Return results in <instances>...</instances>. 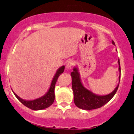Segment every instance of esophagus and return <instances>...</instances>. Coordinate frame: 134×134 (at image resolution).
Returning a JSON list of instances; mask_svg holds the SVG:
<instances>
[{
	"instance_id": "esophagus-1",
	"label": "esophagus",
	"mask_w": 134,
	"mask_h": 134,
	"mask_svg": "<svg viewBox=\"0 0 134 134\" xmlns=\"http://www.w3.org/2000/svg\"><path fill=\"white\" fill-rule=\"evenodd\" d=\"M74 65V62L73 60H69L68 62L67 65H66V68L67 69H70L73 65Z\"/></svg>"
}]
</instances>
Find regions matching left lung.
I'll return each mask as SVG.
<instances>
[{
    "mask_svg": "<svg viewBox=\"0 0 134 134\" xmlns=\"http://www.w3.org/2000/svg\"><path fill=\"white\" fill-rule=\"evenodd\" d=\"M112 44L115 46L114 41ZM119 72H121L120 60L118 61ZM72 77V88L74 93V102L77 107L83 110H93L98 109L107 104L114 96L118 88L120 80V75L119 76V83L112 92L107 95H98L93 93L92 91L86 88L82 83L80 74L77 67H74L73 71L71 73Z\"/></svg>",
    "mask_w": 134,
    "mask_h": 134,
    "instance_id": "obj_1",
    "label": "left lung"
}]
</instances>
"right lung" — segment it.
<instances>
[{"label": "right lung", "mask_w": 134, "mask_h": 134, "mask_svg": "<svg viewBox=\"0 0 134 134\" xmlns=\"http://www.w3.org/2000/svg\"><path fill=\"white\" fill-rule=\"evenodd\" d=\"M65 70V66H62L59 68L57 71V72L55 74V76L53 78L51 82L50 88L47 92L44 95V96L40 97V98L36 99L34 100H24L21 99L20 97L18 96L14 91H13L14 94L15 95L16 98L21 102L22 104H24L29 109L34 110H43L49 107L53 104L55 99V85L57 80L58 77ZM13 91V90H12Z\"/></svg>", "instance_id": "add662e5"}]
</instances>
